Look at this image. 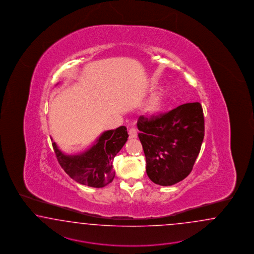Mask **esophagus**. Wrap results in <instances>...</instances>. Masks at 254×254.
Returning a JSON list of instances; mask_svg holds the SVG:
<instances>
[{"label": "esophagus", "instance_id": "esophagus-1", "mask_svg": "<svg viewBox=\"0 0 254 254\" xmlns=\"http://www.w3.org/2000/svg\"><path fill=\"white\" fill-rule=\"evenodd\" d=\"M128 134L131 138H136L137 137V132L135 127H131L130 129L128 130Z\"/></svg>", "mask_w": 254, "mask_h": 254}]
</instances>
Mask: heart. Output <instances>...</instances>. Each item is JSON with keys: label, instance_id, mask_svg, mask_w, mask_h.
<instances>
[{"label": "heart", "instance_id": "obj_1", "mask_svg": "<svg viewBox=\"0 0 254 254\" xmlns=\"http://www.w3.org/2000/svg\"><path fill=\"white\" fill-rule=\"evenodd\" d=\"M166 93L164 89H160L153 93L145 103V112L150 116H156L165 109Z\"/></svg>", "mask_w": 254, "mask_h": 254}]
</instances>
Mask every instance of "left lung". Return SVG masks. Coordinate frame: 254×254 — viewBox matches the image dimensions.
<instances>
[{"label":"left lung","mask_w":254,"mask_h":254,"mask_svg":"<svg viewBox=\"0 0 254 254\" xmlns=\"http://www.w3.org/2000/svg\"><path fill=\"white\" fill-rule=\"evenodd\" d=\"M137 126L149 179L160 186L174 185L186 179L204 137L200 103H185L151 117L141 116Z\"/></svg>","instance_id":"left-lung-1"}]
</instances>
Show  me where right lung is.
I'll return each instance as SVG.
<instances>
[{"mask_svg":"<svg viewBox=\"0 0 254 254\" xmlns=\"http://www.w3.org/2000/svg\"><path fill=\"white\" fill-rule=\"evenodd\" d=\"M128 134L126 127L103 132L87 151L66 155L53 142L58 163L71 179L82 185L103 188L115 178L113 161L127 142Z\"/></svg>","mask_w":254,"mask_h":254,"instance_id":"obj_1","label":"right lung"}]
</instances>
